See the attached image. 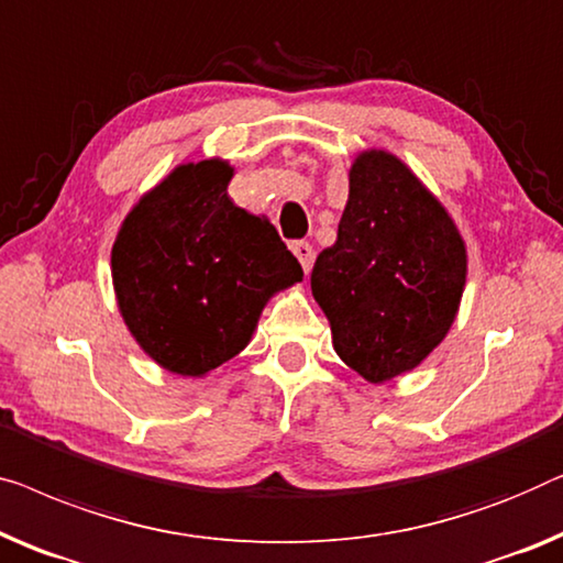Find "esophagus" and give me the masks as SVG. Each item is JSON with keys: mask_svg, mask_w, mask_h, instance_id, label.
<instances>
[{"mask_svg": "<svg viewBox=\"0 0 563 563\" xmlns=\"http://www.w3.org/2000/svg\"><path fill=\"white\" fill-rule=\"evenodd\" d=\"M291 251H295V256L299 258L301 268H305V272L309 274V268H312V262H314V249H312V243L295 241V243H291Z\"/></svg>", "mask_w": 563, "mask_h": 563, "instance_id": "obj_1", "label": "esophagus"}]
</instances>
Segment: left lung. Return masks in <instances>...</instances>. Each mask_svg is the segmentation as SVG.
I'll return each mask as SVG.
<instances>
[{
  "instance_id": "left-lung-1",
  "label": "left lung",
  "mask_w": 563,
  "mask_h": 563,
  "mask_svg": "<svg viewBox=\"0 0 563 563\" xmlns=\"http://www.w3.org/2000/svg\"><path fill=\"white\" fill-rule=\"evenodd\" d=\"M464 274L457 228L427 187L394 154H361L338 241L312 268L342 361L371 383L411 371L454 322Z\"/></svg>"
}]
</instances>
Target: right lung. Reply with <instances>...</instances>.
Segmentation results:
<instances>
[{
	"mask_svg": "<svg viewBox=\"0 0 563 563\" xmlns=\"http://www.w3.org/2000/svg\"><path fill=\"white\" fill-rule=\"evenodd\" d=\"M221 159L177 167L140 200L113 243L119 309L162 368L202 376L239 355L266 299L301 266L266 218L233 206Z\"/></svg>",
	"mask_w": 563,
	"mask_h": 563,
	"instance_id": "right-lung-1",
	"label": "right lung"
}]
</instances>
